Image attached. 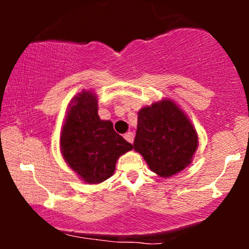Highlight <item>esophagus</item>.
Returning <instances> with one entry per match:
<instances>
[{"mask_svg":"<svg viewBox=\"0 0 249 249\" xmlns=\"http://www.w3.org/2000/svg\"><path fill=\"white\" fill-rule=\"evenodd\" d=\"M124 138L126 139V141H127L128 142H133L134 136H133V133H132V132H127V133H125V134H124Z\"/></svg>","mask_w":249,"mask_h":249,"instance_id":"34e87169","label":"esophagus"}]
</instances>
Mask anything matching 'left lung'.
<instances>
[{
	"instance_id": "obj_1",
	"label": "left lung",
	"mask_w": 249,
	"mask_h": 249,
	"mask_svg": "<svg viewBox=\"0 0 249 249\" xmlns=\"http://www.w3.org/2000/svg\"><path fill=\"white\" fill-rule=\"evenodd\" d=\"M133 147L151 171L168 178L191 164L198 134L176 103L162 99L138 112Z\"/></svg>"
}]
</instances>
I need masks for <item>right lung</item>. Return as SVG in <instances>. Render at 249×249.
<instances>
[{"label": "right lung", "instance_id": "add662e5", "mask_svg": "<svg viewBox=\"0 0 249 249\" xmlns=\"http://www.w3.org/2000/svg\"><path fill=\"white\" fill-rule=\"evenodd\" d=\"M97 97L83 91L71 101L61 132V151L67 164L88 184L110 178L122 154L133 148L116 133L110 121L98 116Z\"/></svg>", "mask_w": 249, "mask_h": 249}]
</instances>
